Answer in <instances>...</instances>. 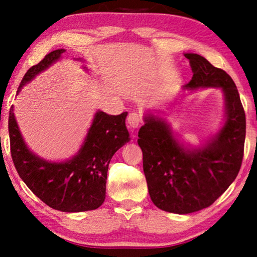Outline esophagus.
Wrapping results in <instances>:
<instances>
[{
	"mask_svg": "<svg viewBox=\"0 0 257 257\" xmlns=\"http://www.w3.org/2000/svg\"><path fill=\"white\" fill-rule=\"evenodd\" d=\"M127 124L130 128H138L142 124V117L137 112H132L127 117Z\"/></svg>",
	"mask_w": 257,
	"mask_h": 257,
	"instance_id": "1",
	"label": "esophagus"
}]
</instances>
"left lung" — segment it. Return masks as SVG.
I'll return each instance as SVG.
<instances>
[{
    "label": "left lung",
    "instance_id": "8db88e82",
    "mask_svg": "<svg viewBox=\"0 0 257 257\" xmlns=\"http://www.w3.org/2000/svg\"><path fill=\"white\" fill-rule=\"evenodd\" d=\"M193 77L184 89L221 87L226 121L202 147L185 149L163 118L149 114L138 133L143 167L154 205L189 214L207 208L237 177L243 159L245 114L234 80L198 54H185Z\"/></svg>",
    "mask_w": 257,
    "mask_h": 257
}]
</instances>
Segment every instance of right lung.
Masks as SVG:
<instances>
[{"instance_id": "right-lung-1", "label": "right lung", "mask_w": 257, "mask_h": 257, "mask_svg": "<svg viewBox=\"0 0 257 257\" xmlns=\"http://www.w3.org/2000/svg\"><path fill=\"white\" fill-rule=\"evenodd\" d=\"M65 50L51 51L24 75L19 90L58 61ZM127 112L110 115L97 111L86 138L75 157L51 163L28 149L17 126L14 108L9 111L10 152L17 173L31 192L51 208L66 213L97 209L105 200L108 164L130 140L125 125Z\"/></svg>"}]
</instances>
